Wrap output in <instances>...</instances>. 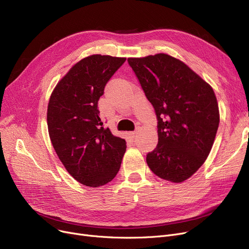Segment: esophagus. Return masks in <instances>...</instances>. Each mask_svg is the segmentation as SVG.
I'll return each mask as SVG.
<instances>
[{"instance_id": "esophagus-1", "label": "esophagus", "mask_w": 249, "mask_h": 249, "mask_svg": "<svg viewBox=\"0 0 249 249\" xmlns=\"http://www.w3.org/2000/svg\"><path fill=\"white\" fill-rule=\"evenodd\" d=\"M136 135H137V130H136V131H133V132L130 133V136H131V138H135Z\"/></svg>"}]
</instances>
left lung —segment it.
<instances>
[{
	"label": "left lung",
	"mask_w": 249,
	"mask_h": 249,
	"mask_svg": "<svg viewBox=\"0 0 249 249\" xmlns=\"http://www.w3.org/2000/svg\"><path fill=\"white\" fill-rule=\"evenodd\" d=\"M128 63L158 118L159 143L146 162L160 178L184 181L213 146L220 121L214 90L187 64L165 53L130 57Z\"/></svg>",
	"instance_id": "8db88e82"
}]
</instances>
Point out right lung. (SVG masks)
Returning a JSON list of instances; mask_svg holds the SVG:
<instances>
[{"label":"right lung","mask_w":249,"mask_h":249,"mask_svg":"<svg viewBox=\"0 0 249 249\" xmlns=\"http://www.w3.org/2000/svg\"><path fill=\"white\" fill-rule=\"evenodd\" d=\"M125 57L94 54L75 63L50 96L47 126L52 145L69 174L98 188L111 181L121 166L126 141L105 128L98 101Z\"/></svg>","instance_id":"obj_1"}]
</instances>
